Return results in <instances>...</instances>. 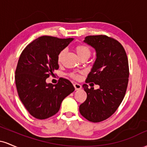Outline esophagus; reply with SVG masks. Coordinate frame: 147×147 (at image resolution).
<instances>
[{
  "label": "esophagus",
  "instance_id": "1",
  "mask_svg": "<svg viewBox=\"0 0 147 147\" xmlns=\"http://www.w3.org/2000/svg\"><path fill=\"white\" fill-rule=\"evenodd\" d=\"M73 85H74V87H75V90H80V89L82 88V86H81L79 84L75 83V84H74Z\"/></svg>",
  "mask_w": 147,
  "mask_h": 147
}]
</instances>
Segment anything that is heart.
I'll return each mask as SVG.
<instances>
[{"mask_svg":"<svg viewBox=\"0 0 147 147\" xmlns=\"http://www.w3.org/2000/svg\"><path fill=\"white\" fill-rule=\"evenodd\" d=\"M75 50L76 52V53L77 54L79 58L81 59H88L89 57H90L91 55V50L89 47L86 46V45H83V44H79L76 45L75 48ZM65 50H62L58 55V61L60 62L62 61V59L65 55ZM70 76L72 77V78L75 79H79L80 78V75H78L77 73H70Z\"/></svg>","mask_w":147,"mask_h":147,"instance_id":"heart-1","label":"heart"}]
</instances>
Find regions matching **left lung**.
<instances>
[{
  "label": "left lung",
  "mask_w": 147,
  "mask_h": 147,
  "mask_svg": "<svg viewBox=\"0 0 147 147\" xmlns=\"http://www.w3.org/2000/svg\"><path fill=\"white\" fill-rule=\"evenodd\" d=\"M84 41L95 49L97 56L86 82H93L99 88L84 84L87 98L79 106V112L90 122H99L111 117L124 99L129 82V62L122 44L111 37L88 36Z\"/></svg>",
  "instance_id": "8db88e82"
}]
</instances>
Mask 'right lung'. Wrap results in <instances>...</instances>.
I'll use <instances>...</instances> for the list:
<instances>
[{
	"mask_svg": "<svg viewBox=\"0 0 147 147\" xmlns=\"http://www.w3.org/2000/svg\"><path fill=\"white\" fill-rule=\"evenodd\" d=\"M72 38L43 36L28 44L18 59L15 82L22 103L34 117L44 119L59 111L65 97L75 90L71 82L60 78L55 85L46 79L59 69L58 55Z\"/></svg>",
	"mask_w": 147,
	"mask_h": 147,
	"instance_id": "right-lung-1",
	"label": "right lung"
}]
</instances>
